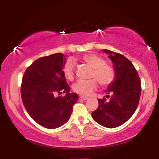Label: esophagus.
Listing matches in <instances>:
<instances>
[{
  "instance_id": "obj_1",
  "label": "esophagus",
  "mask_w": 159,
  "mask_h": 159,
  "mask_svg": "<svg viewBox=\"0 0 159 159\" xmlns=\"http://www.w3.org/2000/svg\"><path fill=\"white\" fill-rule=\"evenodd\" d=\"M80 98H81V99H82V100H87L88 99V97H87V96H80Z\"/></svg>"
}]
</instances>
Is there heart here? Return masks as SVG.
<instances>
[{
  "instance_id": "1",
  "label": "heart",
  "mask_w": 159,
  "mask_h": 159,
  "mask_svg": "<svg viewBox=\"0 0 159 159\" xmlns=\"http://www.w3.org/2000/svg\"><path fill=\"white\" fill-rule=\"evenodd\" d=\"M81 60L89 65L93 71L88 81H78L72 86L74 92L81 96H90L98 87V82L103 87L110 85L116 77L114 69L105 63V61L101 57L94 54H87L82 57ZM75 63L73 60L69 59L63 66V73L66 79L72 81L75 77Z\"/></svg>"
}]
</instances>
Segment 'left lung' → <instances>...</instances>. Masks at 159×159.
<instances>
[{"label":"left lung","instance_id":"obj_1","mask_svg":"<svg viewBox=\"0 0 159 159\" xmlns=\"http://www.w3.org/2000/svg\"><path fill=\"white\" fill-rule=\"evenodd\" d=\"M114 64V81L108 86L106 97L98 99V107L92 113L96 123L104 127L116 128L125 123L138 107L141 93V83L132 62L123 54L104 49Z\"/></svg>","mask_w":159,"mask_h":159}]
</instances>
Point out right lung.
I'll return each instance as SVG.
<instances>
[{
	"instance_id": "obj_1",
	"label": "right lung",
	"mask_w": 159,
	"mask_h": 159,
	"mask_svg": "<svg viewBox=\"0 0 159 159\" xmlns=\"http://www.w3.org/2000/svg\"><path fill=\"white\" fill-rule=\"evenodd\" d=\"M66 56L57 53L34 61L25 71L21 87L25 109L34 121L47 129H56L70 118L78 94L69 93L63 73ZM66 93L56 98L55 94Z\"/></svg>"
}]
</instances>
